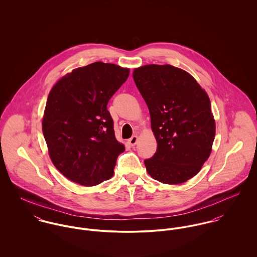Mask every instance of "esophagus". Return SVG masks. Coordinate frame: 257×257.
<instances>
[{
	"label": "esophagus",
	"mask_w": 257,
	"mask_h": 257,
	"mask_svg": "<svg viewBox=\"0 0 257 257\" xmlns=\"http://www.w3.org/2000/svg\"><path fill=\"white\" fill-rule=\"evenodd\" d=\"M138 141H139L138 136H134V137H132V138L128 140V144H130L132 147H135V146L137 145Z\"/></svg>",
	"instance_id": "esophagus-1"
}]
</instances>
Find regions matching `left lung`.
<instances>
[{
	"label": "left lung",
	"mask_w": 257,
	"mask_h": 257,
	"mask_svg": "<svg viewBox=\"0 0 257 257\" xmlns=\"http://www.w3.org/2000/svg\"><path fill=\"white\" fill-rule=\"evenodd\" d=\"M133 76L157 142L154 155L145 160L147 172L161 183H184L212 151L216 124L210 99L194 77L172 65H146Z\"/></svg>",
	"instance_id": "left-lung-1"
}]
</instances>
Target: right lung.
<instances>
[{
    "label": "right lung",
    "instance_id": "right-lung-1",
    "mask_svg": "<svg viewBox=\"0 0 257 257\" xmlns=\"http://www.w3.org/2000/svg\"><path fill=\"white\" fill-rule=\"evenodd\" d=\"M130 70L95 62L61 78L51 89L42 132L54 166L69 180L95 186L113 175L123 145L114 137L107 105Z\"/></svg>",
    "mask_w": 257,
    "mask_h": 257
}]
</instances>
